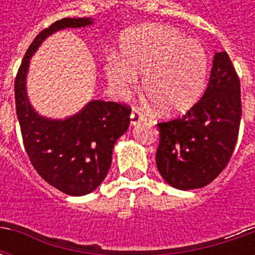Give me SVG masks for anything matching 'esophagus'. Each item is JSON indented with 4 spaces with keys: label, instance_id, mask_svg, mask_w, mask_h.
<instances>
[{
    "label": "esophagus",
    "instance_id": "34e87169",
    "mask_svg": "<svg viewBox=\"0 0 255 255\" xmlns=\"http://www.w3.org/2000/svg\"><path fill=\"white\" fill-rule=\"evenodd\" d=\"M144 120V115L142 112L136 111V109H133L132 113H131V124L135 126V124H138V123L143 122Z\"/></svg>",
    "mask_w": 255,
    "mask_h": 255
}]
</instances>
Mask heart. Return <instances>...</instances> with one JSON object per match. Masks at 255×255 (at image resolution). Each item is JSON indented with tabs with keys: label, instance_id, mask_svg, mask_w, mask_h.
I'll return each mask as SVG.
<instances>
[{
	"label": "heart",
	"instance_id": "1",
	"mask_svg": "<svg viewBox=\"0 0 255 255\" xmlns=\"http://www.w3.org/2000/svg\"><path fill=\"white\" fill-rule=\"evenodd\" d=\"M119 53L106 58V78L119 94L135 89L143 75V90L165 115L187 111L202 95L209 72L205 47L165 24H143L124 31Z\"/></svg>",
	"mask_w": 255,
	"mask_h": 255
}]
</instances>
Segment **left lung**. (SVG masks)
<instances>
[{"label":"left lung","instance_id":"1","mask_svg":"<svg viewBox=\"0 0 255 255\" xmlns=\"http://www.w3.org/2000/svg\"><path fill=\"white\" fill-rule=\"evenodd\" d=\"M242 117L241 82L227 52L214 54L205 94L182 117L157 124L155 164L169 186H208L224 169L235 149Z\"/></svg>","mask_w":255,"mask_h":255}]
</instances>
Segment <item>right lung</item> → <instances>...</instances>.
<instances>
[{"label":"right lung","mask_w":255,"mask_h":255,"mask_svg":"<svg viewBox=\"0 0 255 255\" xmlns=\"http://www.w3.org/2000/svg\"><path fill=\"white\" fill-rule=\"evenodd\" d=\"M93 23L90 17H67L41 31L25 53L14 80L16 113L31 164L45 182L73 197L90 194L104 182L115 143L129 127L131 109L117 102L94 100L64 120L47 119L31 106L25 79L30 58L47 36Z\"/></svg>","instance_id":"1"}]
</instances>
